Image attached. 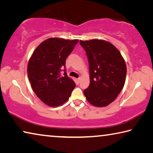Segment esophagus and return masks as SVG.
<instances>
[{"label":"esophagus","mask_w":153,"mask_h":153,"mask_svg":"<svg viewBox=\"0 0 153 153\" xmlns=\"http://www.w3.org/2000/svg\"><path fill=\"white\" fill-rule=\"evenodd\" d=\"M80 81H81V78H78V79H76V82H77V83H79V82H80Z\"/></svg>","instance_id":"obj_1"}]
</instances>
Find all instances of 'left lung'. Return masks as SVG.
Returning <instances> with one entry per match:
<instances>
[{
	"instance_id": "left-lung-1",
	"label": "left lung",
	"mask_w": 153,
	"mask_h": 153,
	"mask_svg": "<svg viewBox=\"0 0 153 153\" xmlns=\"http://www.w3.org/2000/svg\"><path fill=\"white\" fill-rule=\"evenodd\" d=\"M89 62L90 83L83 91L90 104L106 106L123 88L127 68L121 53L111 42L93 39L80 41Z\"/></svg>"
}]
</instances>
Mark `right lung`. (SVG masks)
I'll return each mask as SVG.
<instances>
[{"label": "right lung", "instance_id": "1", "mask_svg": "<svg viewBox=\"0 0 153 153\" xmlns=\"http://www.w3.org/2000/svg\"><path fill=\"white\" fill-rule=\"evenodd\" d=\"M78 40L50 38L34 50L27 64V76L34 93L42 102L56 107L69 99L76 84L64 68L66 59Z\"/></svg>", "mask_w": 153, "mask_h": 153}]
</instances>
